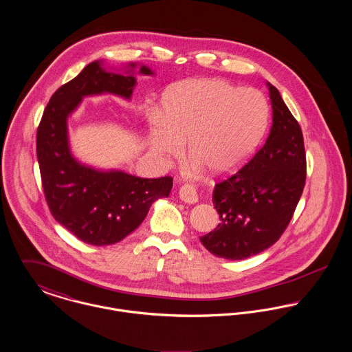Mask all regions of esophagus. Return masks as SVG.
<instances>
[{"label":"esophagus","mask_w":352,"mask_h":352,"mask_svg":"<svg viewBox=\"0 0 352 352\" xmlns=\"http://www.w3.org/2000/svg\"><path fill=\"white\" fill-rule=\"evenodd\" d=\"M179 198L186 204H195L198 202V192L194 186L184 185L179 189Z\"/></svg>","instance_id":"obj_1"}]
</instances>
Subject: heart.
Listing matches in <instances>:
<instances>
[{
	"instance_id": "b5f03b06",
	"label": "heart",
	"mask_w": 352,
	"mask_h": 352,
	"mask_svg": "<svg viewBox=\"0 0 352 352\" xmlns=\"http://www.w3.org/2000/svg\"><path fill=\"white\" fill-rule=\"evenodd\" d=\"M268 120V103L256 89L221 79L182 81L163 96L162 115L150 118V142L155 151L173 158L189 142L194 166L222 178L250 161Z\"/></svg>"
}]
</instances>
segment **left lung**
I'll return each mask as SVG.
<instances>
[{
	"label": "left lung",
	"instance_id": "left-lung-1",
	"mask_svg": "<svg viewBox=\"0 0 352 352\" xmlns=\"http://www.w3.org/2000/svg\"><path fill=\"white\" fill-rule=\"evenodd\" d=\"M270 89L273 123L265 144L230 178L217 184L213 205L221 222L202 237L217 257L243 260L276 243L287 229L307 175L302 133L278 89Z\"/></svg>",
	"mask_w": 352,
	"mask_h": 352
}]
</instances>
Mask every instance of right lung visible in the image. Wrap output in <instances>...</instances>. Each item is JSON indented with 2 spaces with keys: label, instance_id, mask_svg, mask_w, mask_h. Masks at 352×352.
Masks as SVG:
<instances>
[{
  "label": "right lung",
  "instance_id": "1",
  "mask_svg": "<svg viewBox=\"0 0 352 352\" xmlns=\"http://www.w3.org/2000/svg\"><path fill=\"white\" fill-rule=\"evenodd\" d=\"M136 65L130 63L124 71L112 72L100 60L89 63L54 92L37 129V161L50 210L58 223L89 245L122 241L173 188L171 177L147 179L122 170L95 168L78 161L71 151L68 118L82 98L111 94L130 100ZM139 74L154 75L146 65H140Z\"/></svg>",
  "mask_w": 352,
  "mask_h": 352
}]
</instances>
